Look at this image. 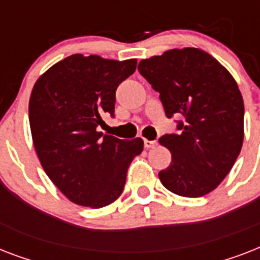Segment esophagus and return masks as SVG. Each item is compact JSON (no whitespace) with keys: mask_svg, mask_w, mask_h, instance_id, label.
<instances>
[{"mask_svg":"<svg viewBox=\"0 0 260 260\" xmlns=\"http://www.w3.org/2000/svg\"><path fill=\"white\" fill-rule=\"evenodd\" d=\"M158 146V142L156 140H144V147L146 148H154V147Z\"/></svg>","mask_w":260,"mask_h":260,"instance_id":"obj_1","label":"esophagus"}]
</instances>
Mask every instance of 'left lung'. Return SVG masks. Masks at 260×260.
<instances>
[{
  "instance_id": "8db88e82",
  "label": "left lung",
  "mask_w": 260,
  "mask_h": 260,
  "mask_svg": "<svg viewBox=\"0 0 260 260\" xmlns=\"http://www.w3.org/2000/svg\"><path fill=\"white\" fill-rule=\"evenodd\" d=\"M139 73L148 81L178 134L159 139L173 159L159 179L182 197L210 193L236 162L244 138V104L225 67L198 48L166 51L143 59Z\"/></svg>"
}]
</instances>
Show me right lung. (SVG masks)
Masks as SVG:
<instances>
[{
  "instance_id": "add662e5",
  "label": "right lung",
  "mask_w": 260,
  "mask_h": 260,
  "mask_svg": "<svg viewBox=\"0 0 260 260\" xmlns=\"http://www.w3.org/2000/svg\"><path fill=\"white\" fill-rule=\"evenodd\" d=\"M138 60L71 55L47 70L29 98V125L43 169L71 202L102 208L116 201L143 140L98 132L114 117L116 89Z\"/></svg>"
}]
</instances>
